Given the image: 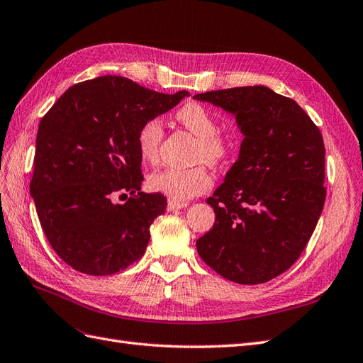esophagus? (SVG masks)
Wrapping results in <instances>:
<instances>
[{
    "label": "esophagus",
    "mask_w": 363,
    "mask_h": 363,
    "mask_svg": "<svg viewBox=\"0 0 363 363\" xmlns=\"http://www.w3.org/2000/svg\"><path fill=\"white\" fill-rule=\"evenodd\" d=\"M185 206H189V202H178V201L169 199V203H167V210H169V211H174V210H181V208H185Z\"/></svg>",
    "instance_id": "obj_1"
}]
</instances>
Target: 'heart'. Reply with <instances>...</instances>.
Masks as SVG:
<instances>
[{
	"label": "heart",
	"mask_w": 363,
	"mask_h": 363,
	"mask_svg": "<svg viewBox=\"0 0 363 363\" xmlns=\"http://www.w3.org/2000/svg\"><path fill=\"white\" fill-rule=\"evenodd\" d=\"M176 120L198 138L194 160L205 161L210 165H220L233 150V141L219 132V123L213 113L198 101H189L176 112ZM164 137L162 123L150 118L138 130L137 146L144 162L152 165L160 161L161 143ZM213 178L203 165L191 169H164L149 178V187L153 191L169 196L170 199L184 202L208 191Z\"/></svg>",
	"instance_id": "1"
}]
</instances>
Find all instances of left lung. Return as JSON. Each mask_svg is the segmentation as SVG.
Returning a JSON list of instances; mask_svg holds the SVG:
<instances>
[{
  "label": "left lung",
  "instance_id": "obj_1",
  "mask_svg": "<svg viewBox=\"0 0 363 363\" xmlns=\"http://www.w3.org/2000/svg\"><path fill=\"white\" fill-rule=\"evenodd\" d=\"M235 117L239 160L206 199L211 230L196 242L202 260L230 281L262 284L304 251L325 202V147L292 99L255 85L196 94Z\"/></svg>",
  "mask_w": 363,
  "mask_h": 363
}]
</instances>
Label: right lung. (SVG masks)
Wrapping results in <instances>:
<instances>
[{
    "instance_id": "right-lung-1",
    "label": "right lung",
    "mask_w": 363,
    "mask_h": 363,
    "mask_svg": "<svg viewBox=\"0 0 363 363\" xmlns=\"http://www.w3.org/2000/svg\"><path fill=\"white\" fill-rule=\"evenodd\" d=\"M187 96L101 76L69 86L40 120L30 194L47 240L68 266L101 277L143 257L167 199L141 191L137 135Z\"/></svg>"
}]
</instances>
